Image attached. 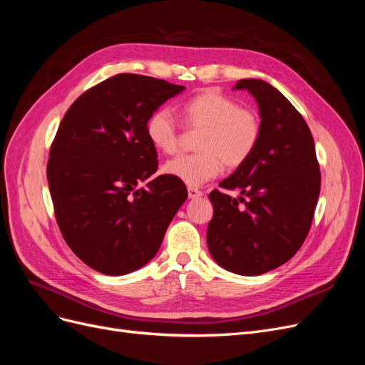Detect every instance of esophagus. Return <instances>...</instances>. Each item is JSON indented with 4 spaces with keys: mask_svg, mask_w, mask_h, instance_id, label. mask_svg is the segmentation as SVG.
I'll return each instance as SVG.
<instances>
[{
    "mask_svg": "<svg viewBox=\"0 0 365 365\" xmlns=\"http://www.w3.org/2000/svg\"><path fill=\"white\" fill-rule=\"evenodd\" d=\"M187 192H189L190 200H196V197H201L202 196V192L200 189H196V187H189V189H187Z\"/></svg>",
    "mask_w": 365,
    "mask_h": 365,
    "instance_id": "esophagus-1",
    "label": "esophagus"
}]
</instances>
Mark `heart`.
<instances>
[{"instance_id": "heart-1", "label": "heart", "mask_w": 365, "mask_h": 365, "mask_svg": "<svg viewBox=\"0 0 365 365\" xmlns=\"http://www.w3.org/2000/svg\"><path fill=\"white\" fill-rule=\"evenodd\" d=\"M184 125L200 130L196 153L178 155L164 164V172L187 185H201L222 170L237 169L256 150L262 137V118L256 109L213 90L197 94L181 105ZM150 143L164 153L180 148L181 126L170 108L152 113L146 123Z\"/></svg>"}]
</instances>
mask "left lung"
I'll return each mask as SVG.
<instances>
[{
    "mask_svg": "<svg viewBox=\"0 0 365 365\" xmlns=\"http://www.w3.org/2000/svg\"><path fill=\"white\" fill-rule=\"evenodd\" d=\"M259 103L262 137L252 155L208 195L207 227L212 257L240 275H259L288 262L309 235L322 189L315 143L303 115L279 90L260 79H242Z\"/></svg>",
    "mask_w": 365,
    "mask_h": 365,
    "instance_id": "left-lung-1",
    "label": "left lung"
}]
</instances>
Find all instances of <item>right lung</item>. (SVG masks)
Here are the masks:
<instances>
[{"label": "right lung", "mask_w": 365, "mask_h": 365, "mask_svg": "<svg viewBox=\"0 0 365 365\" xmlns=\"http://www.w3.org/2000/svg\"><path fill=\"white\" fill-rule=\"evenodd\" d=\"M182 90L120 73L77 97L61 121L47 163L54 217L71 251L98 272L146 264L187 200L182 181L155 175L158 153L146 134L150 114Z\"/></svg>", "instance_id": "add662e5"}]
</instances>
